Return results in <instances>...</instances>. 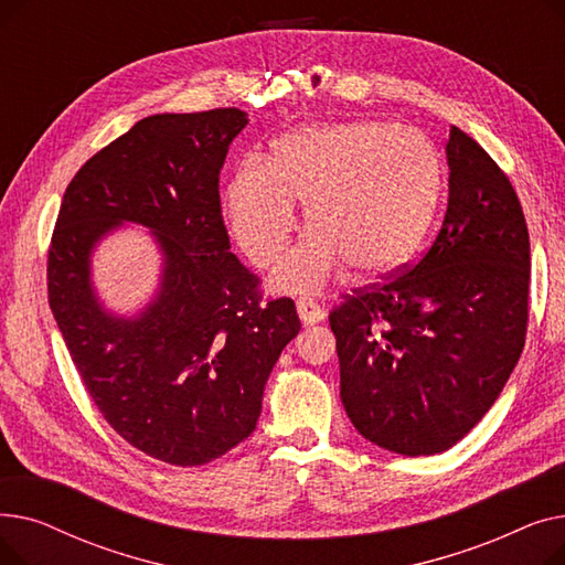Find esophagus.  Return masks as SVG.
Returning <instances> with one entry per match:
<instances>
[{
	"mask_svg": "<svg viewBox=\"0 0 565 565\" xmlns=\"http://www.w3.org/2000/svg\"><path fill=\"white\" fill-rule=\"evenodd\" d=\"M298 313H300L305 324H316L324 318V311L320 309V305L313 298H300L298 300Z\"/></svg>",
	"mask_w": 565,
	"mask_h": 565,
	"instance_id": "esophagus-1",
	"label": "esophagus"
}]
</instances>
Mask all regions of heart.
Instances as JSON below:
<instances>
[{
	"instance_id": "heart-1",
	"label": "heart",
	"mask_w": 565,
	"mask_h": 565,
	"mask_svg": "<svg viewBox=\"0 0 565 565\" xmlns=\"http://www.w3.org/2000/svg\"><path fill=\"white\" fill-rule=\"evenodd\" d=\"M441 192L435 146L414 128L380 121L309 126L249 160L226 188L237 243L270 265L307 203L311 231L277 265L273 281L295 295L320 290L345 265L354 275H390L419 249Z\"/></svg>"
}]
</instances>
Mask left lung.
I'll list each match as a JSON object with an SVG mask.
<instances>
[{
  "instance_id": "8db88e82",
  "label": "left lung",
  "mask_w": 565,
  "mask_h": 565,
  "mask_svg": "<svg viewBox=\"0 0 565 565\" xmlns=\"http://www.w3.org/2000/svg\"><path fill=\"white\" fill-rule=\"evenodd\" d=\"M449 205L424 258L332 309L352 426L401 456L451 449L499 398L529 320V231L483 148L451 126Z\"/></svg>"
}]
</instances>
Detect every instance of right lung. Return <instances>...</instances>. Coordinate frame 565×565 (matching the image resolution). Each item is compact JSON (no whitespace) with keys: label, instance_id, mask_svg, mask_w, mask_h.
Instances as JSON below:
<instances>
[{"label":"right lung","instance_id":"obj_1","mask_svg":"<svg viewBox=\"0 0 565 565\" xmlns=\"http://www.w3.org/2000/svg\"><path fill=\"white\" fill-rule=\"evenodd\" d=\"M247 114L222 107L137 121L75 173L47 254V298L88 396L135 449L175 467L211 462L260 417L265 382L300 332L290 298L267 300L231 254L220 171ZM124 221L163 252L157 298L109 315L90 254Z\"/></svg>","mask_w":565,"mask_h":565}]
</instances>
